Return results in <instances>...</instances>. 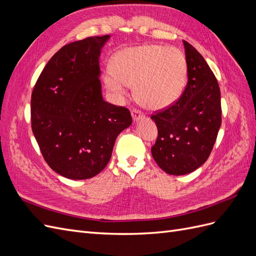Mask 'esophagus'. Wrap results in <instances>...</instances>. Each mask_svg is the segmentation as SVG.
<instances>
[{
	"label": "esophagus",
	"instance_id": "obj_1",
	"mask_svg": "<svg viewBox=\"0 0 256 256\" xmlns=\"http://www.w3.org/2000/svg\"><path fill=\"white\" fill-rule=\"evenodd\" d=\"M131 115H132V118L136 122H138V120L144 118V114L140 110H138V109H134L132 111H131Z\"/></svg>",
	"mask_w": 256,
	"mask_h": 256
}]
</instances>
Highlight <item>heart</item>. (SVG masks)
Segmentation results:
<instances>
[{"instance_id": "b5f03b06", "label": "heart", "mask_w": 256, "mask_h": 256, "mask_svg": "<svg viewBox=\"0 0 256 256\" xmlns=\"http://www.w3.org/2000/svg\"><path fill=\"white\" fill-rule=\"evenodd\" d=\"M112 72L104 76L106 86L122 94L125 85H134V95L143 106L164 109L180 97L187 80V60L175 48L145 44L116 53Z\"/></svg>"}]
</instances>
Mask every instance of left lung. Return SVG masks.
I'll return each instance as SVG.
<instances>
[{"instance_id":"1","label":"left lung","mask_w":256,"mask_h":256,"mask_svg":"<svg viewBox=\"0 0 256 256\" xmlns=\"http://www.w3.org/2000/svg\"><path fill=\"white\" fill-rule=\"evenodd\" d=\"M182 42L188 83L172 106L150 116L158 128L152 154L160 168L171 175L188 174L204 164L221 126L218 81L198 51Z\"/></svg>"}]
</instances>
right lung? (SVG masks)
Here are the masks:
<instances>
[{
	"label": "right lung",
	"instance_id": "add662e5",
	"mask_svg": "<svg viewBox=\"0 0 256 256\" xmlns=\"http://www.w3.org/2000/svg\"><path fill=\"white\" fill-rule=\"evenodd\" d=\"M109 35L60 48L44 66L30 99L32 130L44 159L69 180L99 174L116 138L132 122L130 111L104 100L99 56Z\"/></svg>",
	"mask_w": 256,
	"mask_h": 256
}]
</instances>
